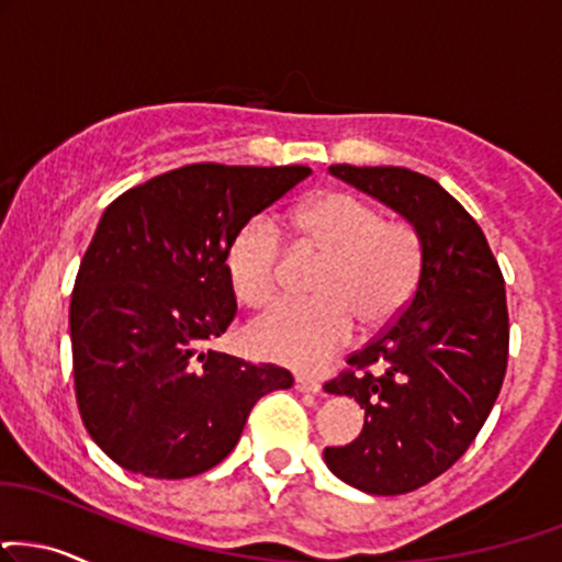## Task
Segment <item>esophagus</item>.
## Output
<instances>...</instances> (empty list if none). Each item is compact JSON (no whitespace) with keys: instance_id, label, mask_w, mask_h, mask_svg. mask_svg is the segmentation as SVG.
I'll use <instances>...</instances> for the list:
<instances>
[{"instance_id":"esophagus-1","label":"esophagus","mask_w":562,"mask_h":562,"mask_svg":"<svg viewBox=\"0 0 562 562\" xmlns=\"http://www.w3.org/2000/svg\"><path fill=\"white\" fill-rule=\"evenodd\" d=\"M295 390L322 392V380H316V376H308V374H299V376H295Z\"/></svg>"}]
</instances>
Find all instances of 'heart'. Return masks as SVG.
Listing matches in <instances>:
<instances>
[{
	"mask_svg": "<svg viewBox=\"0 0 562 562\" xmlns=\"http://www.w3.org/2000/svg\"><path fill=\"white\" fill-rule=\"evenodd\" d=\"M295 238L324 254L314 293L319 299L282 303L248 327L256 356L311 369L333 358L353 337L390 327L414 301L424 272L422 233L401 216H382L371 201L348 191H324L293 214ZM282 235L272 220L254 216L225 251L229 290L243 306L261 308L277 299Z\"/></svg>",
	"mask_w": 562,
	"mask_h": 562,
	"instance_id": "1",
	"label": "heart"
}]
</instances>
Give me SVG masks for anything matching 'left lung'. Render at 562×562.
Wrapping results in <instances>:
<instances>
[{
	"mask_svg": "<svg viewBox=\"0 0 562 562\" xmlns=\"http://www.w3.org/2000/svg\"><path fill=\"white\" fill-rule=\"evenodd\" d=\"M329 172L403 214L424 240L414 301L324 384L367 414L353 442L324 450L329 471L369 495H405L469 450L497 401L510 342L505 280L482 227L437 180L405 167Z\"/></svg>",
	"mask_w": 562,
	"mask_h": 562,
	"instance_id": "left-lung-1",
	"label": "left lung"
}]
</instances>
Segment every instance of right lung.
<instances>
[{
	"label": "right lung",
	"instance_id": "obj_1",
	"mask_svg": "<svg viewBox=\"0 0 562 562\" xmlns=\"http://www.w3.org/2000/svg\"><path fill=\"white\" fill-rule=\"evenodd\" d=\"M308 175L201 161L106 206L76 277L70 340L80 418L117 465L204 474L238 445L259 397L293 387L288 369L204 346L238 314L227 243Z\"/></svg>",
	"mask_w": 562,
	"mask_h": 562
}]
</instances>
